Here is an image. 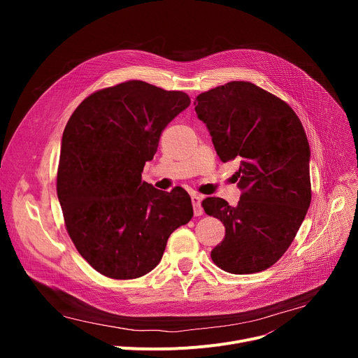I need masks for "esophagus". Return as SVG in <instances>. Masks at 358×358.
Here are the masks:
<instances>
[{
	"mask_svg": "<svg viewBox=\"0 0 358 358\" xmlns=\"http://www.w3.org/2000/svg\"><path fill=\"white\" fill-rule=\"evenodd\" d=\"M201 201H202L201 195H196V194L191 195V202H192V208H194V215L195 217H199L203 213V210L201 207Z\"/></svg>",
	"mask_w": 358,
	"mask_h": 358,
	"instance_id": "1",
	"label": "esophagus"
}]
</instances>
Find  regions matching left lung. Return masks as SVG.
Returning <instances> with one entry per match:
<instances>
[{"instance_id": "left-lung-1", "label": "left lung", "mask_w": 358, "mask_h": 358, "mask_svg": "<svg viewBox=\"0 0 358 358\" xmlns=\"http://www.w3.org/2000/svg\"><path fill=\"white\" fill-rule=\"evenodd\" d=\"M194 105L220 159L239 162L238 206L218 196L202 201L203 211L225 227L211 258L229 273L262 272L287 250L312 201L310 147L301 122L283 100L243 80L203 92Z\"/></svg>"}]
</instances>
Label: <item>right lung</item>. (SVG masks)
<instances>
[{"instance_id":"add662e5","label":"right lung","mask_w":358,"mask_h":358,"mask_svg":"<svg viewBox=\"0 0 358 358\" xmlns=\"http://www.w3.org/2000/svg\"><path fill=\"white\" fill-rule=\"evenodd\" d=\"M191 103L187 93L129 80L86 97L62 136L57 192L82 258L112 279L155 269L169 236L192 218L188 192L141 181L162 131Z\"/></svg>"}]
</instances>
